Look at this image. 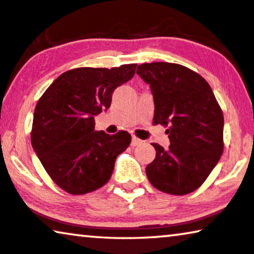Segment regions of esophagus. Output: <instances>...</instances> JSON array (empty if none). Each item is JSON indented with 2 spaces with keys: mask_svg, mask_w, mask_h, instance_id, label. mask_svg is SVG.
Instances as JSON below:
<instances>
[{
  "mask_svg": "<svg viewBox=\"0 0 254 254\" xmlns=\"http://www.w3.org/2000/svg\"><path fill=\"white\" fill-rule=\"evenodd\" d=\"M142 142L141 139H139L137 137H132V140H131V146L132 147H135V146H139Z\"/></svg>",
  "mask_w": 254,
  "mask_h": 254,
  "instance_id": "1",
  "label": "esophagus"
}]
</instances>
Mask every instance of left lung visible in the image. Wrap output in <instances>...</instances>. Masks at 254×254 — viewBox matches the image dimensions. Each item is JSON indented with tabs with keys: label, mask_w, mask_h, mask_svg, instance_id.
Instances as JSON below:
<instances>
[{
	"label": "left lung",
	"mask_w": 254,
	"mask_h": 254,
	"mask_svg": "<svg viewBox=\"0 0 254 254\" xmlns=\"http://www.w3.org/2000/svg\"><path fill=\"white\" fill-rule=\"evenodd\" d=\"M151 87L154 124L167 127L169 148L153 142L156 155L146 167L153 187L183 195L201 185L223 153V114L208 83L180 64L154 62L138 66Z\"/></svg>",
	"instance_id": "1"
}]
</instances>
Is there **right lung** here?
<instances>
[{"instance_id": "right-lung-1", "label": "right lung", "mask_w": 254, "mask_h": 254, "mask_svg": "<svg viewBox=\"0 0 254 254\" xmlns=\"http://www.w3.org/2000/svg\"><path fill=\"white\" fill-rule=\"evenodd\" d=\"M137 64L77 67L56 78L39 99L31 142L55 183L71 194L98 190L109 181L117 155L131 142L127 131H95L94 116L107 110L117 87L134 76Z\"/></svg>"}]
</instances>
